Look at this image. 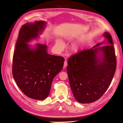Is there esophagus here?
Returning a JSON list of instances; mask_svg holds the SVG:
<instances>
[{"label":"esophagus","mask_w":123,"mask_h":123,"mask_svg":"<svg viewBox=\"0 0 123 123\" xmlns=\"http://www.w3.org/2000/svg\"><path fill=\"white\" fill-rule=\"evenodd\" d=\"M68 65V62H67V61L65 60L64 61V68H65Z\"/></svg>","instance_id":"esophagus-1"}]
</instances>
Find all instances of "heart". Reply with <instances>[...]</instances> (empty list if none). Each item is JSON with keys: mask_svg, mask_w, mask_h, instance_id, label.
<instances>
[{"mask_svg": "<svg viewBox=\"0 0 123 123\" xmlns=\"http://www.w3.org/2000/svg\"><path fill=\"white\" fill-rule=\"evenodd\" d=\"M56 45L59 50H62L64 47L63 43V42L61 40H58L56 41ZM71 50L73 51V52H76L77 51H78L79 49V45L78 44H73L72 46H71Z\"/></svg>", "mask_w": 123, "mask_h": 123, "instance_id": "obj_1", "label": "heart"}]
</instances>
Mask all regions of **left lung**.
I'll list each match as a JSON object with an SVG mask.
<instances>
[{
  "label": "left lung",
  "instance_id": "1",
  "mask_svg": "<svg viewBox=\"0 0 123 123\" xmlns=\"http://www.w3.org/2000/svg\"><path fill=\"white\" fill-rule=\"evenodd\" d=\"M104 36L109 44L78 51L68 59L67 71L71 90L80 103H91L101 98L115 74L116 58L112 37L108 32ZM100 51L104 57L98 61L96 55Z\"/></svg>",
  "mask_w": 123,
  "mask_h": 123
}]
</instances>
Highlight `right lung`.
Segmentation results:
<instances>
[{
	"label": "right lung",
	"mask_w": 123,
	"mask_h": 123,
	"mask_svg": "<svg viewBox=\"0 0 123 123\" xmlns=\"http://www.w3.org/2000/svg\"><path fill=\"white\" fill-rule=\"evenodd\" d=\"M45 22L27 23L20 29L14 50L12 73L18 86L29 98L43 100L49 94L54 78L63 67L62 56L48 55L47 45L31 49L27 42L38 36Z\"/></svg>",
	"instance_id": "right-lung-1"
}]
</instances>
